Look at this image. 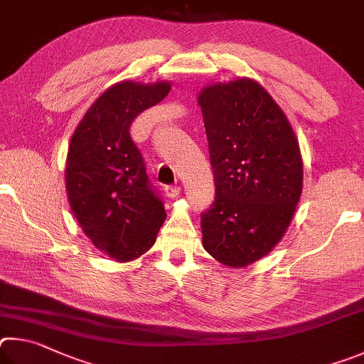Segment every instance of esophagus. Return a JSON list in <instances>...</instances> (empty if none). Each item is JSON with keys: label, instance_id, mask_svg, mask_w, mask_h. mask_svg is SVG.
Masks as SVG:
<instances>
[{"label": "esophagus", "instance_id": "1", "mask_svg": "<svg viewBox=\"0 0 364 364\" xmlns=\"http://www.w3.org/2000/svg\"><path fill=\"white\" fill-rule=\"evenodd\" d=\"M164 193L169 196V198H176L181 193V187L178 186H166L164 187Z\"/></svg>", "mask_w": 364, "mask_h": 364}]
</instances>
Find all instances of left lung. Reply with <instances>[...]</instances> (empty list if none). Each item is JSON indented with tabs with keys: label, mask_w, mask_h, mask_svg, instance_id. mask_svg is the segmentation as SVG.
Returning <instances> with one entry per match:
<instances>
[{
	"label": "left lung",
	"mask_w": 364,
	"mask_h": 364,
	"mask_svg": "<svg viewBox=\"0 0 364 364\" xmlns=\"http://www.w3.org/2000/svg\"><path fill=\"white\" fill-rule=\"evenodd\" d=\"M214 174L213 205L201 213L203 246L228 267L272 251L302 193V158L286 114L252 80L218 82L198 97Z\"/></svg>",
	"instance_id": "1"
}]
</instances>
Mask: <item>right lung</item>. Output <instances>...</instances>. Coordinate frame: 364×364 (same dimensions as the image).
Returning <instances> with one entry per match:
<instances>
[{
	"label": "right lung",
	"mask_w": 364,
	"mask_h": 364,
	"mask_svg": "<svg viewBox=\"0 0 364 364\" xmlns=\"http://www.w3.org/2000/svg\"><path fill=\"white\" fill-rule=\"evenodd\" d=\"M168 82L121 81L86 112L68 146L67 193L76 220L95 247L118 262L149 251L166 219L129 127L168 95Z\"/></svg>",
	"instance_id": "1"
}]
</instances>
